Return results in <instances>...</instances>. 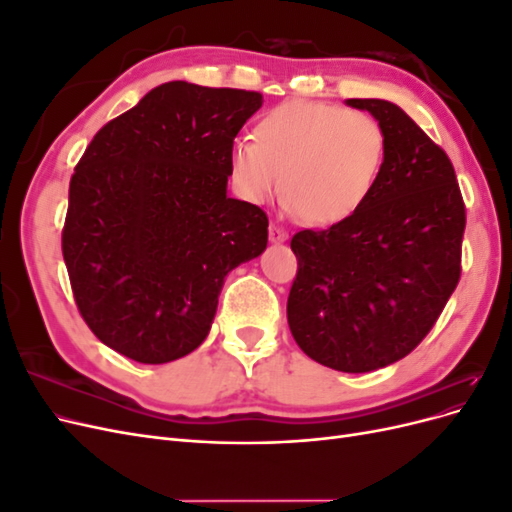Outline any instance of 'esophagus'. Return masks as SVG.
<instances>
[{
    "label": "esophagus",
    "instance_id": "1",
    "mask_svg": "<svg viewBox=\"0 0 512 512\" xmlns=\"http://www.w3.org/2000/svg\"><path fill=\"white\" fill-rule=\"evenodd\" d=\"M269 239L273 241V243H280V241H286L288 239V232L282 228V226H277V224H271L269 226Z\"/></svg>",
    "mask_w": 512,
    "mask_h": 512
}]
</instances>
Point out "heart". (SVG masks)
<instances>
[{
  "mask_svg": "<svg viewBox=\"0 0 512 512\" xmlns=\"http://www.w3.org/2000/svg\"><path fill=\"white\" fill-rule=\"evenodd\" d=\"M386 134L380 121L339 104L286 102L230 149L241 194L265 203L282 179L284 203L312 226L348 220L380 179Z\"/></svg>",
  "mask_w": 512,
  "mask_h": 512,
  "instance_id": "heart-1",
  "label": "heart"
}]
</instances>
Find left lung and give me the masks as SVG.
Returning a JSON list of instances; mask_svg holds the SVG:
<instances>
[{
  "mask_svg": "<svg viewBox=\"0 0 512 512\" xmlns=\"http://www.w3.org/2000/svg\"><path fill=\"white\" fill-rule=\"evenodd\" d=\"M348 104L384 128L382 173L348 220L292 237L286 312L309 359L363 374L404 359L440 318L461 277L466 205L444 149L397 104Z\"/></svg>",
  "mask_w": 512,
  "mask_h": 512,
  "instance_id": "obj_1",
  "label": "left lung"
}]
</instances>
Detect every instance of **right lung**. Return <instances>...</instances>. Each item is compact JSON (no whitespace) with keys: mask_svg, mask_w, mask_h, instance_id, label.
Returning <instances> with one entry per match:
<instances>
[{"mask_svg":"<svg viewBox=\"0 0 512 512\" xmlns=\"http://www.w3.org/2000/svg\"><path fill=\"white\" fill-rule=\"evenodd\" d=\"M262 94L170 81L98 130L74 168L61 252L76 307L136 363L190 354L224 277L265 252L269 218L228 198L230 149Z\"/></svg>","mask_w":512,"mask_h":512,"instance_id":"right-lung-1","label":"right lung"}]
</instances>
